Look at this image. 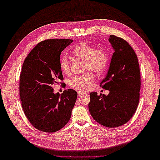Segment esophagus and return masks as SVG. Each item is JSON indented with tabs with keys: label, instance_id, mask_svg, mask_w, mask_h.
Returning a JSON list of instances; mask_svg holds the SVG:
<instances>
[{
	"label": "esophagus",
	"instance_id": "obj_1",
	"mask_svg": "<svg viewBox=\"0 0 160 160\" xmlns=\"http://www.w3.org/2000/svg\"><path fill=\"white\" fill-rule=\"evenodd\" d=\"M78 96H83V95H84V93H82V92H80V91H78Z\"/></svg>",
	"mask_w": 160,
	"mask_h": 160
}]
</instances>
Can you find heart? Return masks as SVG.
Here are the masks:
<instances>
[{
	"instance_id": "heart-1",
	"label": "heart",
	"mask_w": 160,
	"mask_h": 160,
	"mask_svg": "<svg viewBox=\"0 0 160 160\" xmlns=\"http://www.w3.org/2000/svg\"><path fill=\"white\" fill-rule=\"evenodd\" d=\"M75 56L79 59L86 62L85 71L101 74L107 69L109 56L107 52L104 49H96V47L85 42L78 44L73 50ZM61 71L69 75L71 71L70 60L69 58L64 56L60 60ZM94 81V77L91 73H88L82 76H76L69 80V85L73 89L86 91L89 89Z\"/></svg>"
}]
</instances>
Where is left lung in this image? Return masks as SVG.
I'll use <instances>...</instances> for the list:
<instances>
[{
	"label": "left lung",
	"mask_w": 160,
	"mask_h": 160,
	"mask_svg": "<svg viewBox=\"0 0 160 160\" xmlns=\"http://www.w3.org/2000/svg\"><path fill=\"white\" fill-rule=\"evenodd\" d=\"M108 40L114 53L100 85L109 93H91L89 109L98 123L114 128L126 124L134 115L140 100L141 79L138 57L130 45L114 35Z\"/></svg>",
	"instance_id": "obj_1"
}]
</instances>
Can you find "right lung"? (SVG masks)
<instances>
[{
    "instance_id": "right-lung-1",
    "label": "right lung",
    "mask_w": 160,
    "mask_h": 160,
    "mask_svg": "<svg viewBox=\"0 0 160 160\" xmlns=\"http://www.w3.org/2000/svg\"><path fill=\"white\" fill-rule=\"evenodd\" d=\"M73 42L49 39L39 42L24 61L20 76V98L27 118L39 131L54 132L70 120L78 93L64 90L54 93L52 86L63 80L60 67L61 52Z\"/></svg>"
}]
</instances>
